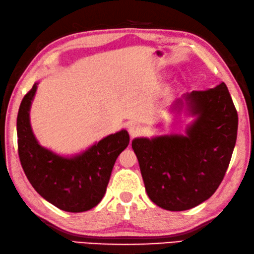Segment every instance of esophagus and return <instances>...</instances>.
<instances>
[{
  "mask_svg": "<svg viewBox=\"0 0 254 254\" xmlns=\"http://www.w3.org/2000/svg\"><path fill=\"white\" fill-rule=\"evenodd\" d=\"M128 131H129V135H130L131 138H135L141 135V128L137 125H130L128 127Z\"/></svg>",
  "mask_w": 254,
  "mask_h": 254,
  "instance_id": "1",
  "label": "esophagus"
}]
</instances>
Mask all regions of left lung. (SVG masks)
Wrapping results in <instances>:
<instances>
[{"label": "left lung", "mask_w": 254, "mask_h": 254, "mask_svg": "<svg viewBox=\"0 0 254 254\" xmlns=\"http://www.w3.org/2000/svg\"><path fill=\"white\" fill-rule=\"evenodd\" d=\"M170 112L194 117L186 135L135 138L131 147L151 201L184 211L209 199L221 184L236 146L238 113L224 83L184 94Z\"/></svg>", "instance_id": "left-lung-1"}]
</instances>
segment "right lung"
Listing matches in <instances>:
<instances>
[{
  "mask_svg": "<svg viewBox=\"0 0 254 254\" xmlns=\"http://www.w3.org/2000/svg\"><path fill=\"white\" fill-rule=\"evenodd\" d=\"M38 83L24 96L17 114V145L21 165L37 193L67 212H84L100 202L117 157L129 143L122 129L74 156H61L40 145L30 122Z\"/></svg>",
  "mask_w": 254,
  "mask_h": 254,
  "instance_id": "1",
  "label": "right lung"
}]
</instances>
